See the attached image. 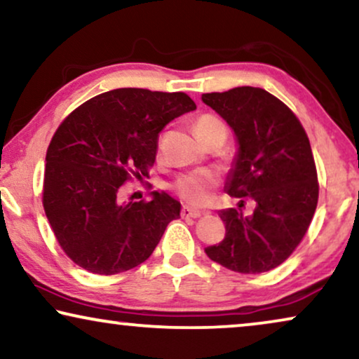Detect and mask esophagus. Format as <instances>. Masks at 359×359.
<instances>
[{
    "mask_svg": "<svg viewBox=\"0 0 359 359\" xmlns=\"http://www.w3.org/2000/svg\"><path fill=\"white\" fill-rule=\"evenodd\" d=\"M203 214H204L203 210L189 208V205H183V210H181V215H183V217H193V219H196V217H201V215H203Z\"/></svg>",
    "mask_w": 359,
    "mask_h": 359,
    "instance_id": "1",
    "label": "esophagus"
}]
</instances>
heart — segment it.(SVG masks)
<instances>
[{"label": "heart", "mask_w": 359, "mask_h": 359, "mask_svg": "<svg viewBox=\"0 0 359 359\" xmlns=\"http://www.w3.org/2000/svg\"><path fill=\"white\" fill-rule=\"evenodd\" d=\"M194 132L201 140H204L215 134L227 135V127H225V124L219 117L205 114L201 116L194 122ZM215 183H217V178H215L214 173H210L208 170H199L181 176L176 181L175 188L181 198L188 201L189 204H204L210 198V194H212Z\"/></svg>", "instance_id": "b5f03b06"}]
</instances>
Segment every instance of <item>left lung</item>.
<instances>
[{
    "instance_id": "8db88e82",
    "label": "left lung",
    "mask_w": 359,
    "mask_h": 359,
    "mask_svg": "<svg viewBox=\"0 0 359 359\" xmlns=\"http://www.w3.org/2000/svg\"><path fill=\"white\" fill-rule=\"evenodd\" d=\"M203 102L237 137L238 150L224 189L255 201L250 215L242 209L220 210L225 237L204 252L232 271H269L291 257L316 212L318 183L311 142L294 112L262 88L205 93Z\"/></svg>"
}]
</instances>
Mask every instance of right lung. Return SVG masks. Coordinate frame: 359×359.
I'll use <instances>...</instances> for the list:
<instances>
[{
	"mask_svg": "<svg viewBox=\"0 0 359 359\" xmlns=\"http://www.w3.org/2000/svg\"><path fill=\"white\" fill-rule=\"evenodd\" d=\"M184 93L119 88L76 107L52 137L43 175V210L67 257L86 271L117 274L154 253L181 204L161 191L122 201L121 186L149 178L158 134L194 111Z\"/></svg>",
	"mask_w": 359,
	"mask_h": 359,
	"instance_id": "right-lung-1",
	"label": "right lung"
}]
</instances>
